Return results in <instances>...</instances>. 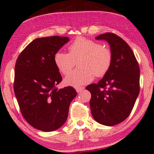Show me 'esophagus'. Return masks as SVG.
<instances>
[{"label": "esophagus", "instance_id": "obj_1", "mask_svg": "<svg viewBox=\"0 0 154 154\" xmlns=\"http://www.w3.org/2000/svg\"><path fill=\"white\" fill-rule=\"evenodd\" d=\"M75 90H76V91L78 93H80L82 91L84 90V88H83V87H76V88H75Z\"/></svg>", "mask_w": 154, "mask_h": 154}]
</instances>
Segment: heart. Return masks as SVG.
I'll return each mask as SVG.
<instances>
[{
	"label": "heart",
	"instance_id": "heart-1",
	"mask_svg": "<svg viewBox=\"0 0 154 154\" xmlns=\"http://www.w3.org/2000/svg\"><path fill=\"white\" fill-rule=\"evenodd\" d=\"M68 54L58 51L54 63L63 75H68L77 62L79 68L66 77L65 83L79 87L91 82L95 75H105L111 66L112 52L109 47L83 37H78L68 47Z\"/></svg>",
	"mask_w": 154,
	"mask_h": 154
}]
</instances>
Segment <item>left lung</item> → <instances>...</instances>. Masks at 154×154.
<instances>
[{"label":"left lung","instance_id":"1","mask_svg":"<svg viewBox=\"0 0 154 154\" xmlns=\"http://www.w3.org/2000/svg\"><path fill=\"white\" fill-rule=\"evenodd\" d=\"M96 39L109 43L113 59L103 79L86 88L91 94L90 107L94 119L111 126L130 115L139 94L140 69L131 48L121 38L106 33Z\"/></svg>","mask_w":154,"mask_h":154}]
</instances>
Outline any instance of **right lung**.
Instances as JSON below:
<instances>
[{"instance_id":"obj_1","label":"right lung","mask_w":154,"mask_h":154,"mask_svg":"<svg viewBox=\"0 0 154 154\" xmlns=\"http://www.w3.org/2000/svg\"><path fill=\"white\" fill-rule=\"evenodd\" d=\"M69 40L58 35L36 38L16 60L15 95L23 116L38 130L49 132L61 127L77 94L71 86L56 88L62 77L54 63V55Z\"/></svg>"}]
</instances>
